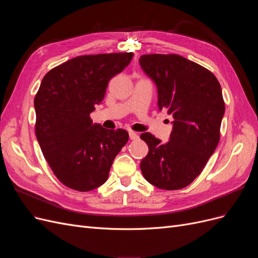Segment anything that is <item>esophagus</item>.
<instances>
[{
  "mask_svg": "<svg viewBox=\"0 0 258 258\" xmlns=\"http://www.w3.org/2000/svg\"><path fill=\"white\" fill-rule=\"evenodd\" d=\"M129 137H130L131 140H138L139 139L138 134H136L135 131H129Z\"/></svg>",
  "mask_w": 258,
  "mask_h": 258,
  "instance_id": "obj_1",
  "label": "esophagus"
}]
</instances>
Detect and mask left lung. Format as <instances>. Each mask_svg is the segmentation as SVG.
<instances>
[{
    "label": "left lung",
    "instance_id": "8db88e82",
    "mask_svg": "<svg viewBox=\"0 0 258 258\" xmlns=\"http://www.w3.org/2000/svg\"><path fill=\"white\" fill-rule=\"evenodd\" d=\"M139 63L157 87L159 111L173 117L167 143L150 132L141 161L147 182L166 190L189 185L204 170L220 141L225 113L221 85L212 72L178 54H143Z\"/></svg>",
    "mask_w": 258,
    "mask_h": 258
}]
</instances>
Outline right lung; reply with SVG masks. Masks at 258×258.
Returning a JSON list of instances; mask_svg holds the SVG:
<instances>
[{
    "label": "right lung",
    "mask_w": 258,
    "mask_h": 258,
    "mask_svg": "<svg viewBox=\"0 0 258 258\" xmlns=\"http://www.w3.org/2000/svg\"><path fill=\"white\" fill-rule=\"evenodd\" d=\"M132 57V52L80 56L42 80L34 98L36 138L52 172L70 188L89 191L104 184L116 155L128 142L126 130L92 123L90 113Z\"/></svg>",
    "instance_id": "obj_1"
}]
</instances>
